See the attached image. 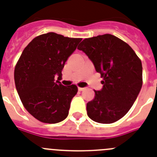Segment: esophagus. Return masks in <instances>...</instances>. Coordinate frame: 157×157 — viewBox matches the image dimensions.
<instances>
[{"instance_id":"esophagus-1","label":"esophagus","mask_w":157,"mask_h":157,"mask_svg":"<svg viewBox=\"0 0 157 157\" xmlns=\"http://www.w3.org/2000/svg\"><path fill=\"white\" fill-rule=\"evenodd\" d=\"M78 89L79 91H83L85 89V88H81V87H78Z\"/></svg>"}]
</instances>
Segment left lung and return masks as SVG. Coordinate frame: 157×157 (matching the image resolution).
<instances>
[{"instance_id":"obj_1","label":"left lung","mask_w":157,"mask_h":157,"mask_svg":"<svg viewBox=\"0 0 157 157\" xmlns=\"http://www.w3.org/2000/svg\"><path fill=\"white\" fill-rule=\"evenodd\" d=\"M77 48L89 56L103 78L102 89L94 90V98L87 103V114L98 123L119 121L141 89V60L126 42L111 34L85 38Z\"/></svg>"}]
</instances>
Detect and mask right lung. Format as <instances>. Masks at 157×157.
<instances>
[{
    "instance_id": "1",
    "label": "right lung",
    "mask_w": 157,
    "mask_h": 157,
    "mask_svg": "<svg viewBox=\"0 0 157 157\" xmlns=\"http://www.w3.org/2000/svg\"><path fill=\"white\" fill-rule=\"evenodd\" d=\"M81 40L55 33L42 34L26 46L16 64L14 80L20 99L40 122L56 124L68 117L78 89L61 85V71Z\"/></svg>"
}]
</instances>
